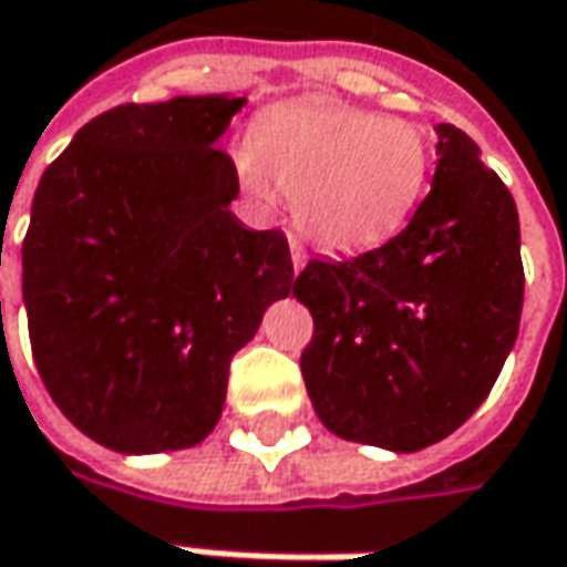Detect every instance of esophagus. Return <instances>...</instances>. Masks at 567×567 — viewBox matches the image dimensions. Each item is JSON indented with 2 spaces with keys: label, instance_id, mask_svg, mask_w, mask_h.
Wrapping results in <instances>:
<instances>
[{
  "label": "esophagus",
  "instance_id": "34e87169",
  "mask_svg": "<svg viewBox=\"0 0 567 567\" xmlns=\"http://www.w3.org/2000/svg\"><path fill=\"white\" fill-rule=\"evenodd\" d=\"M288 247H291V266H295V272H301L303 264H307V250L298 238H288Z\"/></svg>",
  "mask_w": 567,
  "mask_h": 567
}]
</instances>
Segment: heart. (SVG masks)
Returning <instances> with one entry per match:
<instances>
[{
    "label": "heart",
    "instance_id": "1",
    "mask_svg": "<svg viewBox=\"0 0 567 567\" xmlns=\"http://www.w3.org/2000/svg\"><path fill=\"white\" fill-rule=\"evenodd\" d=\"M245 182L260 197L291 194L303 235L329 250H367L411 219L430 178V131L411 118L342 103H298L254 127V150L238 153Z\"/></svg>",
    "mask_w": 567,
    "mask_h": 567
}]
</instances>
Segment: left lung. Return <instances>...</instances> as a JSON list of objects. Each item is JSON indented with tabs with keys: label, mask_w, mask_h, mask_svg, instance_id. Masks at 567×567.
Here are the masks:
<instances>
[{
	"label": "left lung",
	"mask_w": 567,
	"mask_h": 567,
	"mask_svg": "<svg viewBox=\"0 0 567 567\" xmlns=\"http://www.w3.org/2000/svg\"><path fill=\"white\" fill-rule=\"evenodd\" d=\"M433 187L395 238L351 260H310L295 298L313 317L301 373L322 426L420 452L489 395L524 303L512 190L455 125H436Z\"/></svg>",
	"instance_id": "8db88e82"
}]
</instances>
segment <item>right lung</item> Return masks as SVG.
I'll list each match as a JSON object with an SVG mask.
<instances>
[{
	"label": "right lung",
	"mask_w": 567,
	"mask_h": 567,
	"mask_svg": "<svg viewBox=\"0 0 567 567\" xmlns=\"http://www.w3.org/2000/svg\"><path fill=\"white\" fill-rule=\"evenodd\" d=\"M245 103L109 109L33 194L21 247L33 363L59 411L112 452L204 442L235 351L291 291L282 231H250L228 209L238 168L216 141Z\"/></svg>",
	"instance_id": "add662e5"
}]
</instances>
